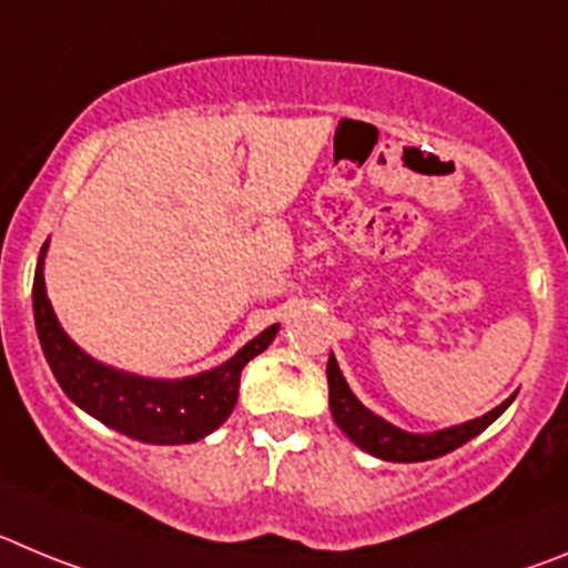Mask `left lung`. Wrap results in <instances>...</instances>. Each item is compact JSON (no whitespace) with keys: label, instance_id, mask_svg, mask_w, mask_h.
<instances>
[{"label":"left lung","instance_id":"8db88e82","mask_svg":"<svg viewBox=\"0 0 568 568\" xmlns=\"http://www.w3.org/2000/svg\"><path fill=\"white\" fill-rule=\"evenodd\" d=\"M515 402V393L509 398H504L498 407H493L484 416L473 418V422L453 424V427H444L436 433H407L396 424H390L387 418L376 416L373 410H367L359 398L354 396V390L347 387L345 376H342L339 365H336V356H328V405L331 416L339 424V430L345 433L351 442L359 449L371 453V456L382 458V462H396V464H413V462H430V458L447 456L456 447L467 444L469 438H475L478 433H484L500 413L507 410Z\"/></svg>","mask_w":568,"mask_h":568}]
</instances>
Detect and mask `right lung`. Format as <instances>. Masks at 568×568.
Listing matches in <instances>:
<instances>
[{"label":"right lung","mask_w":568,"mask_h":568,"mask_svg":"<svg viewBox=\"0 0 568 568\" xmlns=\"http://www.w3.org/2000/svg\"><path fill=\"white\" fill-rule=\"evenodd\" d=\"M48 246L50 240L42 246L33 277L36 334L55 382L68 393L70 402L106 424L110 430H119L144 444H192L217 430L237 405L240 373L272 345L280 331L277 322L246 342L232 359L195 376L150 379V376L119 371L84 354L55 320L44 288Z\"/></svg>","instance_id":"1"}]
</instances>
